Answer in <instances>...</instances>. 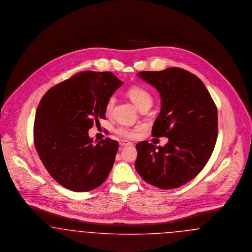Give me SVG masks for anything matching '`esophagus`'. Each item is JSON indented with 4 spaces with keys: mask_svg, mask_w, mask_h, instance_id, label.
<instances>
[{
    "mask_svg": "<svg viewBox=\"0 0 252 252\" xmlns=\"http://www.w3.org/2000/svg\"><path fill=\"white\" fill-rule=\"evenodd\" d=\"M128 145H131V144L130 142H127V141H121L120 142V146H121V148L125 147V146H128Z\"/></svg>",
    "mask_w": 252,
    "mask_h": 252,
    "instance_id": "1",
    "label": "esophagus"
}]
</instances>
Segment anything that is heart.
I'll return each mask as SVG.
<instances>
[{
  "instance_id": "heart-1",
  "label": "heart",
  "mask_w": 252,
  "mask_h": 252,
  "mask_svg": "<svg viewBox=\"0 0 252 252\" xmlns=\"http://www.w3.org/2000/svg\"><path fill=\"white\" fill-rule=\"evenodd\" d=\"M126 95L139 111L144 108H150L153 104L152 94L150 93L149 90H147L146 88L142 87L132 86L127 89ZM114 103H115V98L114 97H110L105 104V111L107 114H109L113 109ZM143 130H144V127L142 125H137L134 127L120 126L116 129V133L125 139H135L140 136Z\"/></svg>"
}]
</instances>
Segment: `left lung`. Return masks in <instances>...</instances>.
<instances>
[{
	"instance_id": "obj_1",
	"label": "left lung",
	"mask_w": 252,
	"mask_h": 252,
	"mask_svg": "<svg viewBox=\"0 0 252 252\" xmlns=\"http://www.w3.org/2000/svg\"><path fill=\"white\" fill-rule=\"evenodd\" d=\"M156 88L162 108L154 121V137L168 142L136 145L135 168L143 180L161 189L184 186L203 169L218 138V109L204 84L180 67L137 74Z\"/></svg>"
}]
</instances>
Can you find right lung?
<instances>
[{
  "label": "right lung",
  "instance_id": "add662e5",
  "mask_svg": "<svg viewBox=\"0 0 252 252\" xmlns=\"http://www.w3.org/2000/svg\"><path fill=\"white\" fill-rule=\"evenodd\" d=\"M122 82L110 71H83L49 89L33 123V143L50 175L74 192L104 183L119 143L105 138L93 144L88 130L105 119V104Z\"/></svg>",
  "mask_w": 252,
  "mask_h": 252
}]
</instances>
